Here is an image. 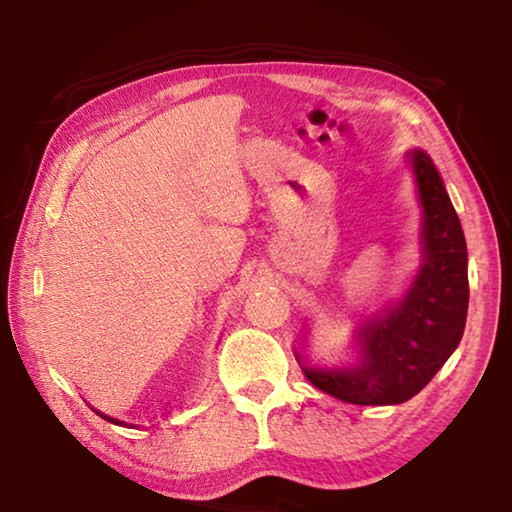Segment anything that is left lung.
Here are the masks:
<instances>
[{
	"label": "left lung",
	"mask_w": 512,
	"mask_h": 512,
	"mask_svg": "<svg viewBox=\"0 0 512 512\" xmlns=\"http://www.w3.org/2000/svg\"><path fill=\"white\" fill-rule=\"evenodd\" d=\"M424 212V262L397 305L359 327L361 361L352 370L302 366L327 395L361 406L402 404L418 395L461 343L470 282L461 221L427 153L413 151ZM300 359V354H296Z\"/></svg>",
	"instance_id": "1"
}]
</instances>
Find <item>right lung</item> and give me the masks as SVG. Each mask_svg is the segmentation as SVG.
<instances>
[{
  "mask_svg": "<svg viewBox=\"0 0 512 512\" xmlns=\"http://www.w3.org/2000/svg\"><path fill=\"white\" fill-rule=\"evenodd\" d=\"M97 413H99V411H97ZM99 415H101L103 420H108V422H115V424H121V422H119V420H115V418H108V415H103V413H99Z\"/></svg>",
  "mask_w": 512,
  "mask_h": 512,
  "instance_id": "obj_1",
  "label": "right lung"
}]
</instances>
